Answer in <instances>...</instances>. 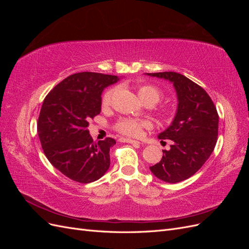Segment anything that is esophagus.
Returning a JSON list of instances; mask_svg holds the SVG:
<instances>
[{"mask_svg": "<svg viewBox=\"0 0 249 249\" xmlns=\"http://www.w3.org/2000/svg\"><path fill=\"white\" fill-rule=\"evenodd\" d=\"M119 141L120 142H126V143H131V144H136V145H139L140 142L137 141V140H132V139H129V138H119Z\"/></svg>", "mask_w": 249, "mask_h": 249, "instance_id": "1", "label": "esophagus"}]
</instances>
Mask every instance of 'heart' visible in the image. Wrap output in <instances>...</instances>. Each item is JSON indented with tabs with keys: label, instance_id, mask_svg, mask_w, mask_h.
I'll return each instance as SVG.
<instances>
[{
	"label": "heart",
	"instance_id": "1",
	"mask_svg": "<svg viewBox=\"0 0 249 249\" xmlns=\"http://www.w3.org/2000/svg\"><path fill=\"white\" fill-rule=\"evenodd\" d=\"M138 96L144 104L155 105L162 97L161 90L152 84H139L136 87ZM114 95V89H108L102 96V106L108 107ZM149 126V123L145 120H135L131 118H122L115 124V129L124 135L131 137H138L141 135L143 127Z\"/></svg>",
	"mask_w": 249,
	"mask_h": 249
}]
</instances>
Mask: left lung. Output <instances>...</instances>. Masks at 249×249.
<instances>
[{
  "label": "left lung",
  "mask_w": 249,
  "mask_h": 249,
  "mask_svg": "<svg viewBox=\"0 0 249 249\" xmlns=\"http://www.w3.org/2000/svg\"><path fill=\"white\" fill-rule=\"evenodd\" d=\"M167 80L178 96V109L171 124L158 135L172 140L159 163L149 169L163 182L176 184L192 177L213 153L219 116L213 101L196 83L175 71L146 73Z\"/></svg>",
  "instance_id": "8db88e82"
}]
</instances>
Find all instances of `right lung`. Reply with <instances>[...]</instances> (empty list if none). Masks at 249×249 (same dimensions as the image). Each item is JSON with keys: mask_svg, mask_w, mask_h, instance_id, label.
Masks as SVG:
<instances>
[{"mask_svg": "<svg viewBox=\"0 0 249 249\" xmlns=\"http://www.w3.org/2000/svg\"><path fill=\"white\" fill-rule=\"evenodd\" d=\"M117 76L83 71L67 77L44 99L37 123L43 153L51 164L72 180L88 184L110 166V147L116 141L94 142L89 120L101 113L103 90Z\"/></svg>", "mask_w": 249, "mask_h": 249, "instance_id": "1", "label": "right lung"}]
</instances>
